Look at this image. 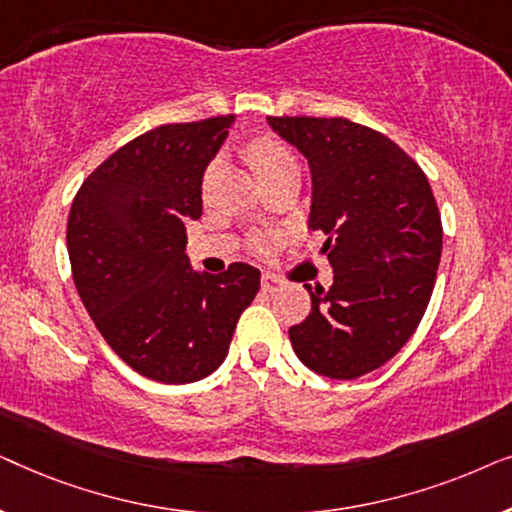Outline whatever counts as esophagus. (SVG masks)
Wrapping results in <instances>:
<instances>
[{
  "label": "esophagus",
  "instance_id": "esophagus-1",
  "mask_svg": "<svg viewBox=\"0 0 512 512\" xmlns=\"http://www.w3.org/2000/svg\"><path fill=\"white\" fill-rule=\"evenodd\" d=\"M261 286H263V291L272 293V291H277V289H279V279H277V277H272V275H268V272H265V275L261 277Z\"/></svg>",
  "mask_w": 512,
  "mask_h": 512
}]
</instances>
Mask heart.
<instances>
[{
	"label": "heart",
	"instance_id": "heart-1",
	"mask_svg": "<svg viewBox=\"0 0 512 512\" xmlns=\"http://www.w3.org/2000/svg\"><path fill=\"white\" fill-rule=\"evenodd\" d=\"M247 158L258 177H263V174L268 172H275L279 167L296 165L293 153L286 149L282 142H277V139H270V137H261L256 139V142H251L247 146ZM270 244H272V237H258V247L261 249H268Z\"/></svg>",
	"mask_w": 512,
	"mask_h": 512
}]
</instances>
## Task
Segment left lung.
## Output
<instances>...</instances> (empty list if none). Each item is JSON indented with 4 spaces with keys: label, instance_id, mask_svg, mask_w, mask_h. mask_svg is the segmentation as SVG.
<instances>
[{
    "label": "left lung",
    "instance_id": "1",
    "mask_svg": "<svg viewBox=\"0 0 512 512\" xmlns=\"http://www.w3.org/2000/svg\"><path fill=\"white\" fill-rule=\"evenodd\" d=\"M310 165L307 230L328 240L331 289L289 328L293 352L331 380H356L401 352L431 300L443 226L429 179L389 137L347 118L268 116Z\"/></svg>",
    "mask_w": 512,
    "mask_h": 512
}]
</instances>
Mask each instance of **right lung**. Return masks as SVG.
Listing matches in <instances>:
<instances>
[{
	"label": "right lung",
	"instance_id": "add662e5",
	"mask_svg": "<svg viewBox=\"0 0 512 512\" xmlns=\"http://www.w3.org/2000/svg\"><path fill=\"white\" fill-rule=\"evenodd\" d=\"M235 116L153 128L109 156L76 193L67 251L81 303L139 375L188 384L226 359L261 272L193 270L186 223L202 216V177Z\"/></svg>",
	"mask_w": 512,
	"mask_h": 512
}]
</instances>
